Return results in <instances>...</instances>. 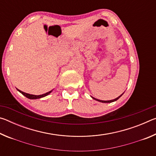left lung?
Here are the masks:
<instances>
[{
	"label": "left lung",
	"mask_w": 156,
	"mask_h": 156,
	"mask_svg": "<svg viewBox=\"0 0 156 156\" xmlns=\"http://www.w3.org/2000/svg\"><path fill=\"white\" fill-rule=\"evenodd\" d=\"M124 94V93H123ZM123 94H122L120 95V96H118V98H115V99H113V100H98V99H96V98H94V97H92L91 96V98L93 99H94V100H97V101H98V102H102V103H110V102H115V101H116V100H118L123 95Z\"/></svg>",
	"instance_id": "8db88e82"
}]
</instances>
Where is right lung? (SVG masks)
Instances as JSON below:
<instances>
[{
	"label": "right lung",
	"instance_id": "1",
	"mask_svg": "<svg viewBox=\"0 0 156 156\" xmlns=\"http://www.w3.org/2000/svg\"><path fill=\"white\" fill-rule=\"evenodd\" d=\"M17 90L19 91L20 93L22 94L23 96H25V97H27V98L33 100V99H39V98H43V97L47 96V95H49L50 93H51V91H53V89H52V90H51V91L47 92V93H45V94H42V95H38V96H37V95H33V94H30L25 93V92L20 91V90H19V89H17Z\"/></svg>",
	"mask_w": 156,
	"mask_h": 156
}]
</instances>
